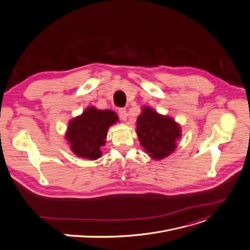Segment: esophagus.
Instances as JSON below:
<instances>
[{"mask_svg": "<svg viewBox=\"0 0 250 250\" xmlns=\"http://www.w3.org/2000/svg\"><path fill=\"white\" fill-rule=\"evenodd\" d=\"M119 116L121 118V120L125 121L126 117H127V113H126V109L125 107H121L119 108Z\"/></svg>", "mask_w": 250, "mask_h": 250, "instance_id": "34e87169", "label": "esophagus"}]
</instances>
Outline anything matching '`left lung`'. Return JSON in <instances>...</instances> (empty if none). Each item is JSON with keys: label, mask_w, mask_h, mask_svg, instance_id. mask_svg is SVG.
<instances>
[{"label": "left lung", "mask_w": 250, "mask_h": 250, "mask_svg": "<svg viewBox=\"0 0 250 250\" xmlns=\"http://www.w3.org/2000/svg\"><path fill=\"white\" fill-rule=\"evenodd\" d=\"M137 133L141 145L153 160H163L176 147L180 126L172 119L144 107L137 121Z\"/></svg>", "instance_id": "1"}]
</instances>
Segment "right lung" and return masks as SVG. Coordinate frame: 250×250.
<instances>
[{
    "instance_id": "1",
    "label": "right lung",
    "mask_w": 250,
    "mask_h": 250,
    "mask_svg": "<svg viewBox=\"0 0 250 250\" xmlns=\"http://www.w3.org/2000/svg\"><path fill=\"white\" fill-rule=\"evenodd\" d=\"M118 119L112 110L87 107L82 116L69 124L65 138L71 144V149L78 156L90 161L101 157V146L105 143L107 128Z\"/></svg>"
}]
</instances>
